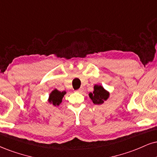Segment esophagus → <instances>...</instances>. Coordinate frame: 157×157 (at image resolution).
Listing matches in <instances>:
<instances>
[{"instance_id":"esophagus-1","label":"esophagus","mask_w":157,"mask_h":157,"mask_svg":"<svg viewBox=\"0 0 157 157\" xmlns=\"http://www.w3.org/2000/svg\"><path fill=\"white\" fill-rule=\"evenodd\" d=\"M82 91H83V88H80V89L76 90V92H77V93H82Z\"/></svg>"}]
</instances>
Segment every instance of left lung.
Here are the masks:
<instances>
[{
    "instance_id": "left-lung-1",
    "label": "left lung",
    "mask_w": 157,
    "mask_h": 157,
    "mask_svg": "<svg viewBox=\"0 0 157 157\" xmlns=\"http://www.w3.org/2000/svg\"><path fill=\"white\" fill-rule=\"evenodd\" d=\"M94 105H102L109 99V92L101 85H95L93 92L88 94Z\"/></svg>"
}]
</instances>
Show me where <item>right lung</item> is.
<instances>
[{
	"mask_svg": "<svg viewBox=\"0 0 157 157\" xmlns=\"http://www.w3.org/2000/svg\"><path fill=\"white\" fill-rule=\"evenodd\" d=\"M67 94V91L63 90V91H60L56 88L52 90L51 93L49 95L48 101L50 105H52L53 106H59L62 102V99L64 97V95Z\"/></svg>",
	"mask_w": 157,
	"mask_h": 157,
	"instance_id": "add662e5",
	"label": "right lung"
}]
</instances>
